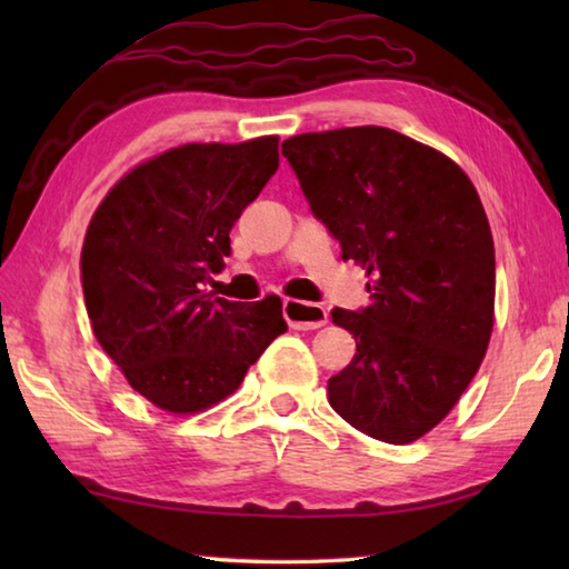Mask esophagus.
<instances>
[{
  "label": "esophagus",
  "mask_w": 569,
  "mask_h": 569,
  "mask_svg": "<svg viewBox=\"0 0 569 569\" xmlns=\"http://www.w3.org/2000/svg\"><path fill=\"white\" fill-rule=\"evenodd\" d=\"M283 316H286L288 326H291V329H296V331L321 329V326H326V321H329V313H326L323 306L298 301V298H286Z\"/></svg>",
  "instance_id": "obj_1"
}]
</instances>
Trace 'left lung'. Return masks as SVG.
Here are the masks:
<instances>
[{"label": "left lung", "instance_id": "8db88e82", "mask_svg": "<svg viewBox=\"0 0 569 569\" xmlns=\"http://www.w3.org/2000/svg\"><path fill=\"white\" fill-rule=\"evenodd\" d=\"M313 216L359 263L371 303L333 308L356 353L329 379L333 411L411 445L455 409L495 326V240L477 188L445 152L361 124L283 140Z\"/></svg>", "mask_w": 569, "mask_h": 569}]
</instances>
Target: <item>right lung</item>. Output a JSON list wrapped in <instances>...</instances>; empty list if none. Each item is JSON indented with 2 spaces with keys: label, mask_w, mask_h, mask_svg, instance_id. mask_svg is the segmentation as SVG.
Instances as JSON below:
<instances>
[{
  "label": "right lung",
  "mask_w": 569,
  "mask_h": 569,
  "mask_svg": "<svg viewBox=\"0 0 569 569\" xmlns=\"http://www.w3.org/2000/svg\"><path fill=\"white\" fill-rule=\"evenodd\" d=\"M276 168L278 134L188 142L124 172L94 210L80 256L94 339L162 411L223 401L288 331L278 296L238 303L206 291Z\"/></svg>",
  "instance_id": "add662e5"
}]
</instances>
